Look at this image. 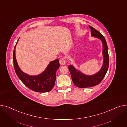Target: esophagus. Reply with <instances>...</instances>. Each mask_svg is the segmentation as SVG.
Here are the masks:
<instances>
[{"mask_svg": "<svg viewBox=\"0 0 127 127\" xmlns=\"http://www.w3.org/2000/svg\"><path fill=\"white\" fill-rule=\"evenodd\" d=\"M59 62H60V64L62 65H64L66 64V60H65L64 58H63L60 59V61H59Z\"/></svg>", "mask_w": 127, "mask_h": 127, "instance_id": "esophagus-1", "label": "esophagus"}]
</instances>
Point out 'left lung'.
I'll list each match as a JSON object with an SVG mask.
<instances>
[{"mask_svg": "<svg viewBox=\"0 0 127 127\" xmlns=\"http://www.w3.org/2000/svg\"><path fill=\"white\" fill-rule=\"evenodd\" d=\"M89 27L91 30V36L100 39L102 42L104 62L101 69L97 73L92 75L84 74L80 71L76 70L72 65L68 66V69L71 74L73 83L76 86L81 88L91 87L99 84L105 77L109 64L108 46L105 37L95 28L90 25Z\"/></svg>", "mask_w": 127, "mask_h": 127, "instance_id": "1", "label": "left lung"}]
</instances>
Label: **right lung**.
I'll use <instances>...</instances> for the list:
<instances>
[{
  "label": "right lung",
  "mask_w": 127,
  "mask_h": 127,
  "mask_svg": "<svg viewBox=\"0 0 127 127\" xmlns=\"http://www.w3.org/2000/svg\"><path fill=\"white\" fill-rule=\"evenodd\" d=\"M15 47L16 45L13 55L14 66L16 74L19 79L32 90L38 92H46L51 91L55 84L56 71L60 66L58 59L50 62L46 69L40 74L36 76L29 75L22 72L19 68L15 57Z\"/></svg>",
  "instance_id": "add662e5"
}]
</instances>
